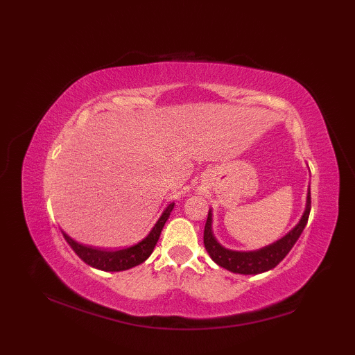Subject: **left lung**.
<instances>
[{"mask_svg": "<svg viewBox=\"0 0 355 355\" xmlns=\"http://www.w3.org/2000/svg\"><path fill=\"white\" fill-rule=\"evenodd\" d=\"M311 210V192L308 191L306 197V209L300 218L299 224L291 232L286 233L284 238L276 241L275 244H270L267 247L261 248L256 252H233L224 248L218 241L215 239L212 233V214H207V221L205 225V247L207 253L210 254L218 266L233 271V273L239 275H258L275 268L279 262H281L288 252L296 244L300 233L304 232L305 225L308 223V216H310Z\"/></svg>", "mask_w": 355, "mask_h": 355, "instance_id": "obj_1", "label": "left lung"}]
</instances>
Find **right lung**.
Returning <instances> with one entry per match:
<instances>
[{
  "instance_id": "1",
  "label": "right lung",
  "mask_w": 355,
  "mask_h": 355,
  "mask_svg": "<svg viewBox=\"0 0 355 355\" xmlns=\"http://www.w3.org/2000/svg\"><path fill=\"white\" fill-rule=\"evenodd\" d=\"M172 209H173V202H171V205L166 207L163 215L160 216V220L157 221L154 229L150 230L149 235L143 239L141 243L135 244L130 248H122V250L107 252V250H99V248L82 245L76 243V241H73L69 235H65V233H64V238L67 243L70 244L74 253H76L85 263H88V266L103 270V271L128 270L139 266L141 262H145L149 258V254L154 252V247L157 244L158 238H160L163 225L166 221H168Z\"/></svg>"
}]
</instances>
